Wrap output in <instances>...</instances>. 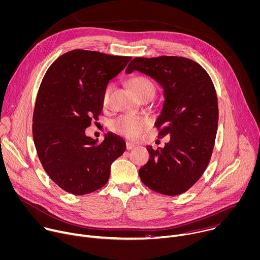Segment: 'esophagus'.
<instances>
[{
	"label": "esophagus",
	"mask_w": 260,
	"mask_h": 260,
	"mask_svg": "<svg viewBox=\"0 0 260 260\" xmlns=\"http://www.w3.org/2000/svg\"><path fill=\"white\" fill-rule=\"evenodd\" d=\"M135 147H136L135 144H133V143H131V142H126V149H127V150H132V149H134Z\"/></svg>",
	"instance_id": "34e87169"
}]
</instances>
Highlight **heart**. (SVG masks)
<instances>
[{
  "instance_id": "1",
  "label": "heart",
  "mask_w": 260,
  "mask_h": 260,
  "mask_svg": "<svg viewBox=\"0 0 260 260\" xmlns=\"http://www.w3.org/2000/svg\"><path fill=\"white\" fill-rule=\"evenodd\" d=\"M128 84L133 92L138 96H144V95H152L155 94V86L153 82L145 77V76H135L129 79ZM113 85L112 83H108L103 92V102L106 103L109 99L110 93L112 91ZM147 126V120L141 116H135V115H122L118 117L116 120L112 123V128L120 134L121 136L127 138V139H136L140 136V134L146 128Z\"/></svg>"
}]
</instances>
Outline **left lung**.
I'll return each instance as SVG.
<instances>
[{"instance_id":"left-lung-1","label":"left lung","mask_w":260,"mask_h":260,"mask_svg":"<svg viewBox=\"0 0 260 260\" xmlns=\"http://www.w3.org/2000/svg\"><path fill=\"white\" fill-rule=\"evenodd\" d=\"M134 70L163 88L165 101L155 126L158 138L170 136L164 148L147 147L150 158L139 170L140 179L156 193L181 195L202 177L211 158L218 123L213 82L200 64L185 57H137L125 72Z\"/></svg>"}]
</instances>
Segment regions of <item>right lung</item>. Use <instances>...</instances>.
Returning <instances> with one entry per match:
<instances>
[{
    "label": "right lung",
    "mask_w": 260,
    "mask_h": 260,
    "mask_svg": "<svg viewBox=\"0 0 260 260\" xmlns=\"http://www.w3.org/2000/svg\"><path fill=\"white\" fill-rule=\"evenodd\" d=\"M132 57L72 50L48 68L38 92L32 137L39 159L51 180L73 195H85L108 182L110 166L125 142L108 133L102 143L85 128L103 109V92Z\"/></svg>",
    "instance_id": "1"
}]
</instances>
